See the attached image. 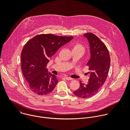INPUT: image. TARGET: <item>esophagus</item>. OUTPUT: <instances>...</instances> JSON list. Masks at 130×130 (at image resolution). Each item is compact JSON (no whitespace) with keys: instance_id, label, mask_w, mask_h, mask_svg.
<instances>
[{"instance_id":"obj_1","label":"esophagus","mask_w":130,"mask_h":130,"mask_svg":"<svg viewBox=\"0 0 130 130\" xmlns=\"http://www.w3.org/2000/svg\"><path fill=\"white\" fill-rule=\"evenodd\" d=\"M65 78L67 80H73L72 78H70V77H65Z\"/></svg>"}]
</instances>
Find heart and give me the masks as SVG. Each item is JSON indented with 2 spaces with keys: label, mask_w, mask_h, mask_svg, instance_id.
Masks as SVG:
<instances>
[{
  "label": "heart",
  "mask_w": 130,
  "mask_h": 130,
  "mask_svg": "<svg viewBox=\"0 0 130 130\" xmlns=\"http://www.w3.org/2000/svg\"><path fill=\"white\" fill-rule=\"evenodd\" d=\"M73 50H79L83 51V52L85 51V47L84 46L80 43L78 42H76L74 43L72 45Z\"/></svg>",
  "instance_id": "heart-1"
}]
</instances>
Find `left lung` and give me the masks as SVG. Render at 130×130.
<instances>
[{
  "instance_id": "obj_1",
  "label": "left lung",
  "mask_w": 130,
  "mask_h": 130,
  "mask_svg": "<svg viewBox=\"0 0 130 130\" xmlns=\"http://www.w3.org/2000/svg\"><path fill=\"white\" fill-rule=\"evenodd\" d=\"M89 43L90 59L87 64L90 71V77L86 84L81 83L78 89L73 94L78 97L89 98L96 95L103 85L107 77L110 59L105 44L94 33L84 34Z\"/></svg>"
}]
</instances>
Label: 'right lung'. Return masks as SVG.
<instances>
[{"instance_id": "1", "label": "right lung", "mask_w": 130, "mask_h": 130, "mask_svg": "<svg viewBox=\"0 0 130 130\" xmlns=\"http://www.w3.org/2000/svg\"><path fill=\"white\" fill-rule=\"evenodd\" d=\"M73 39L52 34H41L29 40L21 53V67L27 85L34 93L46 95L58 80L46 68L49 59L63 45Z\"/></svg>"}]
</instances>
